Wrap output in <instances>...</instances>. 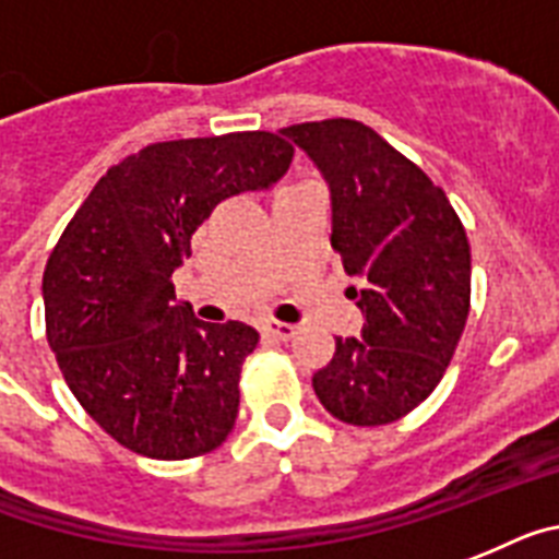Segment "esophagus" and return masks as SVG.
Instances as JSON below:
<instances>
[{
    "label": "esophagus",
    "instance_id": "obj_1",
    "mask_svg": "<svg viewBox=\"0 0 559 559\" xmlns=\"http://www.w3.org/2000/svg\"><path fill=\"white\" fill-rule=\"evenodd\" d=\"M264 335L275 337V341H289V337L298 335V326H293V323H281V321H264Z\"/></svg>",
    "mask_w": 559,
    "mask_h": 559
}]
</instances>
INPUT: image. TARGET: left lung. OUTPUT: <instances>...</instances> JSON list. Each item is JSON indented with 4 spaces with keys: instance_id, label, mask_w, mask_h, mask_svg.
<instances>
[{
    "instance_id": "8db88e82",
    "label": "left lung",
    "mask_w": 559,
    "mask_h": 559,
    "mask_svg": "<svg viewBox=\"0 0 559 559\" xmlns=\"http://www.w3.org/2000/svg\"><path fill=\"white\" fill-rule=\"evenodd\" d=\"M281 135L330 187V241L358 278L346 293L367 318L360 337H335L312 389L344 424H392L435 392L463 335L472 295L466 229L447 192L367 124L307 121Z\"/></svg>"
}]
</instances>
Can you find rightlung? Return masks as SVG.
<instances>
[{
	"label": "right lung",
	"mask_w": 559,
	"mask_h": 559,
	"mask_svg": "<svg viewBox=\"0 0 559 559\" xmlns=\"http://www.w3.org/2000/svg\"><path fill=\"white\" fill-rule=\"evenodd\" d=\"M289 162L264 130L147 144L98 178L50 252L48 344L84 412L130 452L187 461L236 426L258 332L199 321L176 304L173 272L215 204L270 190Z\"/></svg>",
	"instance_id": "right-lung-1"
}]
</instances>
